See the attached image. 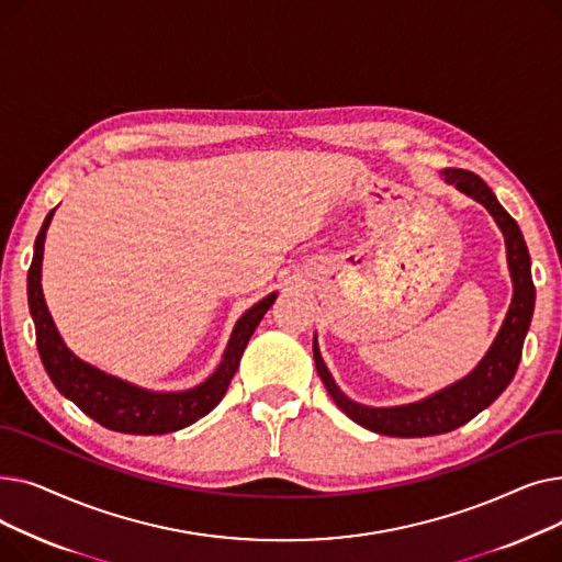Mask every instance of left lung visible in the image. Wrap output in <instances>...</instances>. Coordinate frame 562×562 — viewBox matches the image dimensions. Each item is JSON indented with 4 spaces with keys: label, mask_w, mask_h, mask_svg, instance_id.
I'll return each instance as SVG.
<instances>
[{
    "label": "left lung",
    "mask_w": 562,
    "mask_h": 562,
    "mask_svg": "<svg viewBox=\"0 0 562 562\" xmlns=\"http://www.w3.org/2000/svg\"><path fill=\"white\" fill-rule=\"evenodd\" d=\"M441 175H445V182L453 184L464 195L481 202L496 221L498 229L504 232L508 269L513 278V303L504 318V326H501L496 339L492 341L485 358L479 362L474 371L441 392H435L428 398L407 405L369 407L350 401L337 387L328 367L323 364L321 350L314 337L316 371L337 407L367 430L390 437H428L449 432L464 426L467 422L474 419L479 412L492 405L501 396V392L510 385V380L517 373L524 339L536 307V286L533 278H530V255L517 221L498 204L496 195L479 175L462 168H447L441 170Z\"/></svg>",
    "instance_id": "8db88e82"
}]
</instances>
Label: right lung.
I'll return each instance as SVG.
<instances>
[{"label":"right lung","instance_id":"obj_1","mask_svg":"<svg viewBox=\"0 0 562 562\" xmlns=\"http://www.w3.org/2000/svg\"><path fill=\"white\" fill-rule=\"evenodd\" d=\"M52 216L54 210L47 214L36 236L34 261L29 266L26 278V296L29 312H32V318L36 323V344L41 360L47 375L54 382V387L66 398H70L83 415L95 419L100 426L130 435L172 432L191 426L193 422L204 417L206 412H212L225 396L255 328L259 326L263 314L276 303L278 293H269V296L255 303L239 321H236L229 344L223 352V362L202 382V385L187 392H150L136 387L132 382L109 375L79 360L64 344L61 335H58L54 326L41 286L45 234Z\"/></svg>","mask_w":562,"mask_h":562}]
</instances>
